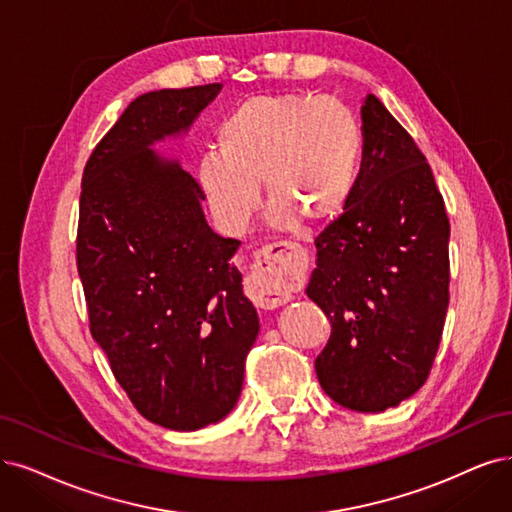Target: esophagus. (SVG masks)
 Returning a JSON list of instances; mask_svg holds the SVG:
<instances>
[{
  "mask_svg": "<svg viewBox=\"0 0 512 512\" xmlns=\"http://www.w3.org/2000/svg\"><path fill=\"white\" fill-rule=\"evenodd\" d=\"M306 274V259L301 249L291 242L266 244L255 253V263L249 278H246V291L261 310H274L291 301L289 287Z\"/></svg>",
  "mask_w": 512,
  "mask_h": 512,
  "instance_id": "esophagus-1",
  "label": "esophagus"
}]
</instances>
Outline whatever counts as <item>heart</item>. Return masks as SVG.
Returning <instances> with one entry per match:
<instances>
[{
  "instance_id": "obj_1",
  "label": "heart",
  "mask_w": 512,
  "mask_h": 512,
  "mask_svg": "<svg viewBox=\"0 0 512 512\" xmlns=\"http://www.w3.org/2000/svg\"><path fill=\"white\" fill-rule=\"evenodd\" d=\"M217 149L198 162V183L215 217L242 232L259 206V181L274 204L272 221H327L346 204L361 162L354 113L335 97L255 94L217 128Z\"/></svg>"
}]
</instances>
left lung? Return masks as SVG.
<instances>
[{
  "label": "left lung",
  "instance_id": "left-lung-1",
  "mask_svg": "<svg viewBox=\"0 0 512 512\" xmlns=\"http://www.w3.org/2000/svg\"><path fill=\"white\" fill-rule=\"evenodd\" d=\"M363 162L344 213L314 240L308 297L331 323L318 382L352 411L377 413L418 392L449 306V219L409 132L369 94Z\"/></svg>",
  "mask_w": 512,
  "mask_h": 512
}]
</instances>
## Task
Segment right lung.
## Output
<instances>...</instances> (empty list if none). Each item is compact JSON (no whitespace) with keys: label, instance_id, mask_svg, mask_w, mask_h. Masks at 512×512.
<instances>
[{"label":"right lung","instance_id":"obj_1","mask_svg":"<svg viewBox=\"0 0 512 512\" xmlns=\"http://www.w3.org/2000/svg\"><path fill=\"white\" fill-rule=\"evenodd\" d=\"M219 90L141 94L82 175L75 259L90 333L143 418L179 432L234 409L259 333L230 263L240 242L208 227L198 181L151 149L192 126Z\"/></svg>","mask_w":512,"mask_h":512}]
</instances>
